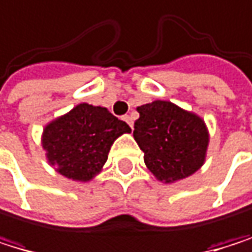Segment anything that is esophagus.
<instances>
[{
  "mask_svg": "<svg viewBox=\"0 0 252 252\" xmlns=\"http://www.w3.org/2000/svg\"><path fill=\"white\" fill-rule=\"evenodd\" d=\"M123 120H125L130 127H133V120H132V117H130V116H123Z\"/></svg>",
  "mask_w": 252,
  "mask_h": 252,
  "instance_id": "34e87169",
  "label": "esophagus"
}]
</instances>
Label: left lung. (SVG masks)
Returning <instances> with one entry per match:
<instances>
[{"label": "left lung", "instance_id": "8db88e82", "mask_svg": "<svg viewBox=\"0 0 252 252\" xmlns=\"http://www.w3.org/2000/svg\"><path fill=\"white\" fill-rule=\"evenodd\" d=\"M136 109L140 119L135 122L133 138L158 180L173 183L203 165L209 133L198 116L167 100H155Z\"/></svg>", "mask_w": 252, "mask_h": 252}]
</instances>
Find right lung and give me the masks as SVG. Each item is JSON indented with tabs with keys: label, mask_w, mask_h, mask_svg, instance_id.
I'll list each match as a JSON object with an SVG mask.
<instances>
[{
	"label": "right lung",
	"mask_w": 252,
	"mask_h": 252,
	"mask_svg": "<svg viewBox=\"0 0 252 252\" xmlns=\"http://www.w3.org/2000/svg\"><path fill=\"white\" fill-rule=\"evenodd\" d=\"M129 132L130 127L106 108L79 103L45 127L42 146L60 174L89 182L102 170L112 143Z\"/></svg>",
	"instance_id": "obj_1"
}]
</instances>
